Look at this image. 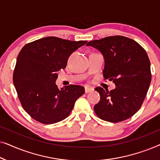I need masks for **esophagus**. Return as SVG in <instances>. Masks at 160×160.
<instances>
[{"label":"esophagus","mask_w":160,"mask_h":160,"mask_svg":"<svg viewBox=\"0 0 160 160\" xmlns=\"http://www.w3.org/2000/svg\"><path fill=\"white\" fill-rule=\"evenodd\" d=\"M93 88L92 87H86L84 88V91H85V93H88L89 92H92L93 90Z\"/></svg>","instance_id":"obj_1"}]
</instances>
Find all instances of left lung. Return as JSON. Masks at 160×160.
Instances as JSON below:
<instances>
[{
  "label": "left lung",
  "instance_id": "1",
  "mask_svg": "<svg viewBox=\"0 0 160 160\" xmlns=\"http://www.w3.org/2000/svg\"><path fill=\"white\" fill-rule=\"evenodd\" d=\"M103 55L105 79L112 81L116 88L95 89L100 100L94 107L97 116L105 121L119 122L132 117L142 106L149 88L152 73L145 49L132 39L122 36H108L87 43Z\"/></svg>",
  "mask_w": 160,
  "mask_h": 160
}]
</instances>
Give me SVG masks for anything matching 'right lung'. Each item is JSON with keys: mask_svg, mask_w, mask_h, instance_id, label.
<instances>
[{"mask_svg": "<svg viewBox=\"0 0 160 160\" xmlns=\"http://www.w3.org/2000/svg\"><path fill=\"white\" fill-rule=\"evenodd\" d=\"M87 41H73L50 36L27 43L17 57L13 82L24 110L42 124L68 117L84 87L58 88V71L65 68L70 55Z\"/></svg>", "mask_w": 160, "mask_h": 160, "instance_id": "obj_1", "label": "right lung"}]
</instances>
